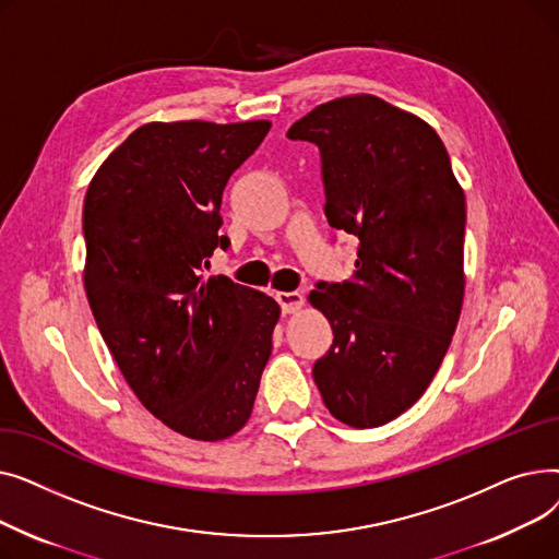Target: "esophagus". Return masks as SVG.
<instances>
[{
  "label": "esophagus",
  "mask_w": 559,
  "mask_h": 559,
  "mask_svg": "<svg viewBox=\"0 0 559 559\" xmlns=\"http://www.w3.org/2000/svg\"><path fill=\"white\" fill-rule=\"evenodd\" d=\"M276 301L285 314H292V312L301 310L306 299H304V295H299V292H276Z\"/></svg>",
  "instance_id": "34e87169"
}]
</instances>
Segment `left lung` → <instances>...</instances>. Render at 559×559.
Returning a JSON list of instances; mask_svg holds the SVG:
<instances>
[{
	"label": "left lung",
	"instance_id": "8db88e82",
	"mask_svg": "<svg viewBox=\"0 0 559 559\" xmlns=\"http://www.w3.org/2000/svg\"><path fill=\"white\" fill-rule=\"evenodd\" d=\"M287 138L317 144L329 224L358 238L350 278L310 292L333 326L312 378L335 419L383 426L419 401L455 333L464 194L439 135L371 95L317 106Z\"/></svg>",
	"mask_w": 559,
	"mask_h": 559
}]
</instances>
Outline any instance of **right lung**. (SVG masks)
I'll list each match as a JSON object with an SVG mask.
<instances>
[{
  "instance_id": "add662e5",
  "label": "right lung",
  "mask_w": 559,
  "mask_h": 559,
  "mask_svg": "<svg viewBox=\"0 0 559 559\" xmlns=\"http://www.w3.org/2000/svg\"><path fill=\"white\" fill-rule=\"evenodd\" d=\"M270 122H152L95 174L83 201L85 295L127 383L171 430L201 442L251 417L278 304L226 276L222 192Z\"/></svg>"
}]
</instances>
